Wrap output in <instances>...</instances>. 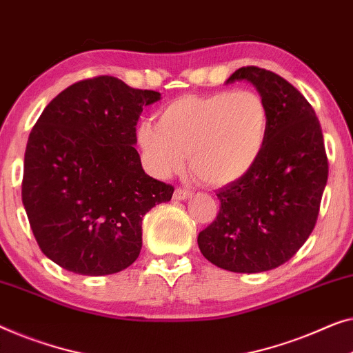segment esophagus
<instances>
[{"mask_svg": "<svg viewBox=\"0 0 353 353\" xmlns=\"http://www.w3.org/2000/svg\"><path fill=\"white\" fill-rule=\"evenodd\" d=\"M191 196L192 192L183 188H176L175 192H173V199H175V201H186V199H189Z\"/></svg>", "mask_w": 353, "mask_h": 353, "instance_id": "obj_1", "label": "esophagus"}]
</instances>
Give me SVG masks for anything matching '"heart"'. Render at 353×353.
Wrapping results in <instances>:
<instances>
[{"label": "heart", "instance_id": "b5f03b06", "mask_svg": "<svg viewBox=\"0 0 353 353\" xmlns=\"http://www.w3.org/2000/svg\"><path fill=\"white\" fill-rule=\"evenodd\" d=\"M269 111L254 90H218L185 95L143 121L139 143L157 176L185 164L199 180L223 186L247 175L264 150Z\"/></svg>", "mask_w": 353, "mask_h": 353}]
</instances>
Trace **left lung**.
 I'll list each match as a JSON object with an SVG mask.
<instances>
[{
  "label": "left lung",
  "mask_w": 353,
  "mask_h": 353,
  "mask_svg": "<svg viewBox=\"0 0 353 353\" xmlns=\"http://www.w3.org/2000/svg\"><path fill=\"white\" fill-rule=\"evenodd\" d=\"M236 81L253 84L264 99L268 137L252 170L218 189V216L197 243L218 268L256 274L287 263L314 231L328 159L314 108L288 81L258 66L239 68L226 84Z\"/></svg>",
  "instance_id": "8db88e82"
}]
</instances>
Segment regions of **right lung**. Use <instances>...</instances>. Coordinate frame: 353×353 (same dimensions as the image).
Returning a JSON list of instances; mask_svg holds the SVG:
<instances>
[{
    "label": "right lung",
    "instance_id": "1",
    "mask_svg": "<svg viewBox=\"0 0 353 353\" xmlns=\"http://www.w3.org/2000/svg\"><path fill=\"white\" fill-rule=\"evenodd\" d=\"M159 100L99 76L41 113L25 150L22 202L41 252L60 268L99 277L139 258L143 216L173 194L146 175L135 150L141 111Z\"/></svg>",
    "mask_w": 353,
    "mask_h": 353
}]
</instances>
